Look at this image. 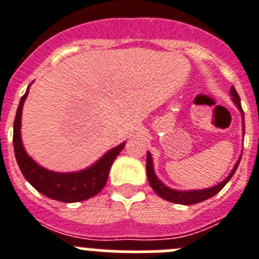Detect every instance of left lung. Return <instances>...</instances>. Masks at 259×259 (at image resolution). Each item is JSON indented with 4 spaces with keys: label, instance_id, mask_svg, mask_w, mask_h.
Returning a JSON list of instances; mask_svg holds the SVG:
<instances>
[{
    "label": "left lung",
    "instance_id": "1",
    "mask_svg": "<svg viewBox=\"0 0 259 259\" xmlns=\"http://www.w3.org/2000/svg\"><path fill=\"white\" fill-rule=\"evenodd\" d=\"M231 95H232L233 102H235L236 106L239 107V110L242 114V119H244V111H242L241 102H240V97L239 95H237L235 87H231ZM242 125H244V134H245V123L242 122ZM240 159H241V157H240ZM240 159L237 161V163L235 164V167H233V170L231 171L230 175H228V178H226V180H223V182L219 183L218 185H215V187H211V188L207 189H201V191L183 192L175 191V189H171L168 188V187H166V185H164L163 183L159 182L157 176H155L154 168H153L152 155H150L149 152H148V155H146V175H148V180H149L150 187H152L153 191H154L159 197L170 201V202L180 203V205H194V203L202 202V201L212 197V196H215L219 191H222V188L230 182V179L233 176L235 171H236L237 166H239L240 163Z\"/></svg>",
    "mask_w": 259,
    "mask_h": 259
}]
</instances>
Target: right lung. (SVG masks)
Instances as JSON below:
<instances>
[{
    "mask_svg": "<svg viewBox=\"0 0 259 259\" xmlns=\"http://www.w3.org/2000/svg\"><path fill=\"white\" fill-rule=\"evenodd\" d=\"M29 88V87H28ZM28 88L20 98L15 119H14V153L17 158L18 166L22 171L23 176L27 182L40 193L53 200L61 202H79V201L88 200L93 197L98 192H101L107 182L110 167L114 159L118 157L120 150L123 149L125 143L115 146L114 149L109 150L104 157L93 166L79 172H53L44 167L38 166L23 148L22 139H20V122H22V109L24 100L28 95Z\"/></svg>",
    "mask_w": 259,
    "mask_h": 259,
    "instance_id": "add662e5",
    "label": "right lung"
}]
</instances>
